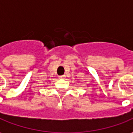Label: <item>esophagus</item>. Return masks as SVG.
<instances>
[{
    "label": "esophagus",
    "instance_id": "obj_1",
    "mask_svg": "<svg viewBox=\"0 0 133 133\" xmlns=\"http://www.w3.org/2000/svg\"><path fill=\"white\" fill-rule=\"evenodd\" d=\"M58 78L61 79H64L65 78V75H60V76H58Z\"/></svg>",
    "mask_w": 133,
    "mask_h": 133
}]
</instances>
